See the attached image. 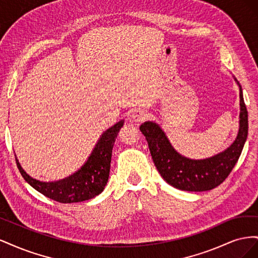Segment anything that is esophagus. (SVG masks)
<instances>
[{
	"label": "esophagus",
	"instance_id": "obj_1",
	"mask_svg": "<svg viewBox=\"0 0 258 258\" xmlns=\"http://www.w3.org/2000/svg\"><path fill=\"white\" fill-rule=\"evenodd\" d=\"M148 117V114L145 110H143V108H138V110H136L134 113H132L131 115V120L134 121L136 124H139L143 122L146 118Z\"/></svg>",
	"mask_w": 258,
	"mask_h": 258
}]
</instances>
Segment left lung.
I'll return each instance as SVG.
<instances>
[{
	"mask_svg": "<svg viewBox=\"0 0 258 258\" xmlns=\"http://www.w3.org/2000/svg\"><path fill=\"white\" fill-rule=\"evenodd\" d=\"M239 86L240 113L237 138L230 146L212 157L205 159L187 158L175 151L165 131L157 122L145 121L140 130L145 136L148 148L160 175L171 186L186 191H206L215 188L229 175L243 150L248 131L247 111L243 93Z\"/></svg>",
	"mask_w": 258,
	"mask_h": 258,
	"instance_id": "obj_1",
	"label": "left lung"
}]
</instances>
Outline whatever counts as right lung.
<instances>
[{
    "mask_svg": "<svg viewBox=\"0 0 258 258\" xmlns=\"http://www.w3.org/2000/svg\"><path fill=\"white\" fill-rule=\"evenodd\" d=\"M123 121L121 119L116 122L100 136L87 160L73 174L58 181H38L22 169L16 157L17 167L22 177L44 196L61 204H74L95 198L103 191L108 181L112 150L119 129L123 126Z\"/></svg>",
    "mask_w": 258,
    "mask_h": 258,
    "instance_id": "1",
    "label": "right lung"
}]
</instances>
